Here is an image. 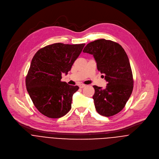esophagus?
Listing matches in <instances>:
<instances>
[{
  "label": "esophagus",
  "mask_w": 159,
  "mask_h": 159,
  "mask_svg": "<svg viewBox=\"0 0 159 159\" xmlns=\"http://www.w3.org/2000/svg\"><path fill=\"white\" fill-rule=\"evenodd\" d=\"M85 86V85H84V84H79V87H80V89L84 88Z\"/></svg>",
  "instance_id": "1"
}]
</instances>
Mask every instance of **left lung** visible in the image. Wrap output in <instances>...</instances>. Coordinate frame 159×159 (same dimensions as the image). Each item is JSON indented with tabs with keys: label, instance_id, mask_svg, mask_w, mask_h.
Segmentation results:
<instances>
[{
	"label": "left lung",
	"instance_id": "8db88e82",
	"mask_svg": "<svg viewBox=\"0 0 159 159\" xmlns=\"http://www.w3.org/2000/svg\"><path fill=\"white\" fill-rule=\"evenodd\" d=\"M83 52L93 55L98 70L107 82L105 89L93 86L96 111L106 117L117 114L124 108L133 88L132 71L125 51L116 42L100 39L88 43Z\"/></svg>",
	"mask_w": 159,
	"mask_h": 159
}]
</instances>
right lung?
I'll use <instances>...</instances> for the list:
<instances>
[{"instance_id": "obj_1", "label": "right lung", "mask_w": 159, "mask_h": 159, "mask_svg": "<svg viewBox=\"0 0 159 159\" xmlns=\"http://www.w3.org/2000/svg\"><path fill=\"white\" fill-rule=\"evenodd\" d=\"M85 44L54 43L33 57L26 86L34 105L45 116L59 118L70 110L73 94L79 87L61 82V74L71 70Z\"/></svg>"}]
</instances>
